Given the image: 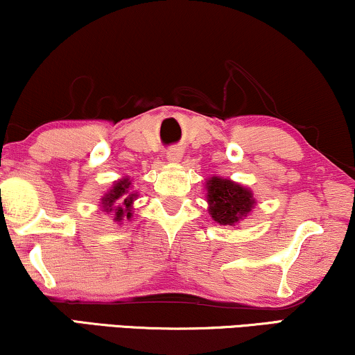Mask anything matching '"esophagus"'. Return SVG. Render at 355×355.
<instances>
[{
  "mask_svg": "<svg viewBox=\"0 0 355 355\" xmlns=\"http://www.w3.org/2000/svg\"><path fill=\"white\" fill-rule=\"evenodd\" d=\"M182 157H183L182 149H178V147H170V149L167 150V159L170 160V162H178Z\"/></svg>",
  "mask_w": 355,
  "mask_h": 355,
  "instance_id": "esophagus-1",
  "label": "esophagus"
}]
</instances>
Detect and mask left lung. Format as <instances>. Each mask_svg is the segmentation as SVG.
Wrapping results in <instances>:
<instances>
[{"label":"left lung","instance_id":"left-lung-1","mask_svg":"<svg viewBox=\"0 0 355 355\" xmlns=\"http://www.w3.org/2000/svg\"><path fill=\"white\" fill-rule=\"evenodd\" d=\"M206 187H208L209 214L219 224L234 226L254 208L255 201L252 193L234 182L213 177L206 183Z\"/></svg>","mask_w":355,"mask_h":355}]
</instances>
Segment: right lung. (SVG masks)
<instances>
[{"label":"right lung","mask_w":355,"mask_h":355,"mask_svg":"<svg viewBox=\"0 0 355 355\" xmlns=\"http://www.w3.org/2000/svg\"><path fill=\"white\" fill-rule=\"evenodd\" d=\"M129 183L128 178H124V180H119L116 185L113 187V190H111L107 195H105V198H103V208H105L106 211H113V208H111V205L114 203V201H121L124 206H118L116 208L114 206V221H121L124 216L125 218H131L132 213H131V205L134 201V193H129Z\"/></svg>","instance_id":"1"}]
</instances>
